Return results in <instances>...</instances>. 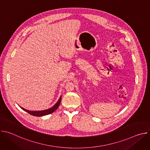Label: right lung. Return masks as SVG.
Here are the masks:
<instances>
[{"label": "right lung", "mask_w": 150, "mask_h": 150, "mask_svg": "<svg viewBox=\"0 0 150 150\" xmlns=\"http://www.w3.org/2000/svg\"><path fill=\"white\" fill-rule=\"evenodd\" d=\"M61 99H62V96H60V98L59 99V100L57 101V102L52 107V108L49 109H47V110H41V111H31V110H26L23 108H21V107H20V108L22 109L23 110H25V112H27V113H28L29 114H30L31 115H33V116H45V115H49V114H51L53 112H54L57 108L58 107L60 103V101H61Z\"/></svg>", "instance_id": "right-lung-1"}]
</instances>
